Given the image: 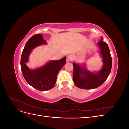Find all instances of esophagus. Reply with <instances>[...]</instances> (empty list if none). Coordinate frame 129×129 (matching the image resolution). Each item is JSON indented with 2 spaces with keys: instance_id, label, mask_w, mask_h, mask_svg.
I'll return each mask as SVG.
<instances>
[{
  "instance_id": "34e87169",
  "label": "esophagus",
  "mask_w": 129,
  "mask_h": 129,
  "mask_svg": "<svg viewBox=\"0 0 129 129\" xmlns=\"http://www.w3.org/2000/svg\"><path fill=\"white\" fill-rule=\"evenodd\" d=\"M73 57L71 55H68L67 56V62H71L73 60Z\"/></svg>"
}]
</instances>
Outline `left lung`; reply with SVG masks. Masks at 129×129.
Masks as SVG:
<instances>
[{
  "label": "left lung",
  "instance_id": "1",
  "mask_svg": "<svg viewBox=\"0 0 129 129\" xmlns=\"http://www.w3.org/2000/svg\"><path fill=\"white\" fill-rule=\"evenodd\" d=\"M102 56L104 66L97 73H93L73 63V81L76 86L83 89H92L101 86L106 81L110 73L112 67V58L108 44L103 41V38L98 42Z\"/></svg>",
  "mask_w": 129,
  "mask_h": 129
}]
</instances>
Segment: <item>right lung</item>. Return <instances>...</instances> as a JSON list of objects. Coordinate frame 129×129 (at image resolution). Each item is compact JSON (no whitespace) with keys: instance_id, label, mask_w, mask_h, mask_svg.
I'll return each instance as SVG.
<instances>
[{"instance_id":"add662e5","label":"right lung","mask_w":129,"mask_h":129,"mask_svg":"<svg viewBox=\"0 0 129 129\" xmlns=\"http://www.w3.org/2000/svg\"><path fill=\"white\" fill-rule=\"evenodd\" d=\"M46 43L41 34L34 35L26 42L20 61L21 72L27 82L32 87L42 91L54 87L56 83L58 73L66 62V57H64L59 60L50 61L41 68L36 70H30L27 67L25 63L28 61L30 50L38 46L46 44Z\"/></svg>"}]
</instances>
